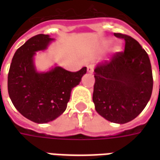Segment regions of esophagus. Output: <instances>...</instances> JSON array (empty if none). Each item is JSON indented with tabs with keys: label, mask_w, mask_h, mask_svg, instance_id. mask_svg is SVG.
I'll use <instances>...</instances> for the list:
<instances>
[{
	"label": "esophagus",
	"mask_w": 160,
	"mask_h": 160,
	"mask_svg": "<svg viewBox=\"0 0 160 160\" xmlns=\"http://www.w3.org/2000/svg\"><path fill=\"white\" fill-rule=\"evenodd\" d=\"M94 71V67L92 65H89L87 66V72L88 73H93Z\"/></svg>",
	"instance_id": "esophagus-1"
}]
</instances>
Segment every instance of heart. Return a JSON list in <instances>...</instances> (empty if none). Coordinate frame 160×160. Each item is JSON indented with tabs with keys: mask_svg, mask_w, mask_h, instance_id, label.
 I'll return each mask as SVG.
<instances>
[{
	"mask_svg": "<svg viewBox=\"0 0 160 160\" xmlns=\"http://www.w3.org/2000/svg\"><path fill=\"white\" fill-rule=\"evenodd\" d=\"M112 44V40L109 39V40H105L102 42L101 44V46H100V50L101 51H105L107 48H109V46ZM113 51H115V52H119L120 51V46L119 45H115V46L113 47Z\"/></svg>",
	"mask_w": 160,
	"mask_h": 160,
	"instance_id": "1",
	"label": "heart"
}]
</instances>
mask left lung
I'll return each mask as SVG.
<instances>
[{
	"mask_svg": "<svg viewBox=\"0 0 160 160\" xmlns=\"http://www.w3.org/2000/svg\"><path fill=\"white\" fill-rule=\"evenodd\" d=\"M114 35L124 40V51L96 65L93 102L105 119L125 124L136 118L149 102L153 75L149 55L139 42L127 35Z\"/></svg>",
	"mask_w": 160,
	"mask_h": 160,
	"instance_id": "obj_1",
	"label": "left lung"
}]
</instances>
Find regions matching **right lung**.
<instances>
[{"label": "right lung", "instance_id": "right-lung-1", "mask_svg": "<svg viewBox=\"0 0 160 160\" xmlns=\"http://www.w3.org/2000/svg\"><path fill=\"white\" fill-rule=\"evenodd\" d=\"M54 40L44 34L29 39L16 51L8 73L11 102L24 117L38 124L52 121L65 112L71 90L86 73V67L76 72L60 66L47 72L36 70V52L46 50Z\"/></svg>", "mask_w": 160, "mask_h": 160}]
</instances>
